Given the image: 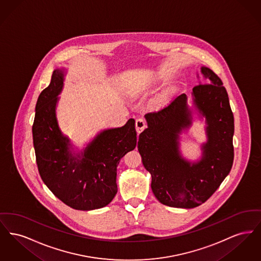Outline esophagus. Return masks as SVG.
<instances>
[{"instance_id": "obj_1", "label": "esophagus", "mask_w": 261, "mask_h": 261, "mask_svg": "<svg viewBox=\"0 0 261 261\" xmlns=\"http://www.w3.org/2000/svg\"><path fill=\"white\" fill-rule=\"evenodd\" d=\"M147 127V122L144 118H139L136 120V130L138 133H141Z\"/></svg>"}]
</instances>
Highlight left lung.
Masks as SVG:
<instances>
[{"label": "left lung", "instance_id": "left-lung-1", "mask_svg": "<svg viewBox=\"0 0 261 261\" xmlns=\"http://www.w3.org/2000/svg\"><path fill=\"white\" fill-rule=\"evenodd\" d=\"M207 83L193 88L195 105L206 118L208 142L195 164L181 159L178 139L191 124L187 96L181 94L159 111L148 112V128L139 136L138 149L151 174V190L164 205L194 208L206 201L229 174L234 161V115L221 79L207 67Z\"/></svg>", "mask_w": 261, "mask_h": 261}]
</instances>
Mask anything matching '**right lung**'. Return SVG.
I'll use <instances>...</instances> for the list:
<instances>
[{"mask_svg":"<svg viewBox=\"0 0 261 261\" xmlns=\"http://www.w3.org/2000/svg\"><path fill=\"white\" fill-rule=\"evenodd\" d=\"M63 72L55 70L50 85L38 98L32 126L38 170L50 192L66 205L78 211L103 207L117 193V166L125 154L136 148L135 120L100 133L78 160L68 151V139L62 136L56 118L58 95Z\"/></svg>","mask_w":261,"mask_h":261,"instance_id":"1","label":"right lung"}]
</instances>
